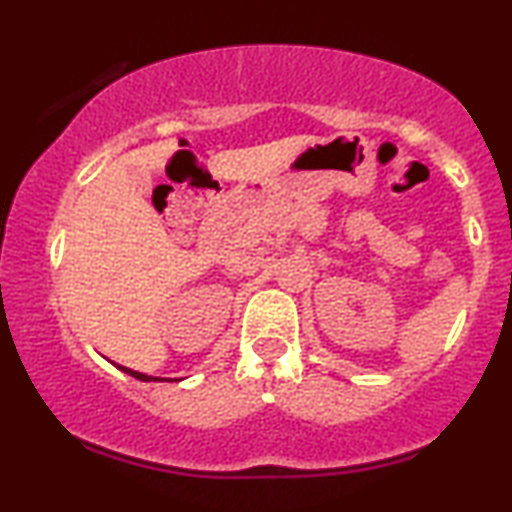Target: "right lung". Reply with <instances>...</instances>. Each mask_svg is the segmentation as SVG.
<instances>
[{"label":"right lung","mask_w":512,"mask_h":512,"mask_svg":"<svg viewBox=\"0 0 512 512\" xmlns=\"http://www.w3.org/2000/svg\"><path fill=\"white\" fill-rule=\"evenodd\" d=\"M122 371H125V373H129V376H134V378H139V380H157V378H150V376H146V373H139V371H132V369H125V366H122Z\"/></svg>","instance_id":"right-lung-1"}]
</instances>
